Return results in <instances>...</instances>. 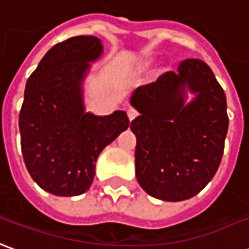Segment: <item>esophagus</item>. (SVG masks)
<instances>
[{
    "instance_id": "esophagus-1",
    "label": "esophagus",
    "mask_w": 249,
    "mask_h": 249,
    "mask_svg": "<svg viewBox=\"0 0 249 249\" xmlns=\"http://www.w3.org/2000/svg\"><path fill=\"white\" fill-rule=\"evenodd\" d=\"M127 116L130 121H134V119L138 116V111L135 110V108H133V107H130V108L127 110Z\"/></svg>"
}]
</instances>
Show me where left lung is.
<instances>
[{
  "mask_svg": "<svg viewBox=\"0 0 249 249\" xmlns=\"http://www.w3.org/2000/svg\"><path fill=\"white\" fill-rule=\"evenodd\" d=\"M188 90L195 95L189 104ZM130 103L139 112L130 128L142 189L173 202L200 193L220 166L229 124L225 93L209 65L184 60L176 72L137 88Z\"/></svg>",
  "mask_w": 249,
  "mask_h": 249,
  "instance_id": "obj_1",
  "label": "left lung"
}]
</instances>
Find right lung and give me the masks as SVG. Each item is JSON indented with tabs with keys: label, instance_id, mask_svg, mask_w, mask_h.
I'll return each instance as SVG.
<instances>
[{
	"label": "right lung",
	"instance_id": "1",
	"mask_svg": "<svg viewBox=\"0 0 249 249\" xmlns=\"http://www.w3.org/2000/svg\"><path fill=\"white\" fill-rule=\"evenodd\" d=\"M102 53L98 37H71L49 49L26 82L18 118L22 157L33 181L54 196L87 192L102 150L130 124L124 111H86L83 83Z\"/></svg>",
	"mask_w": 249,
	"mask_h": 249
}]
</instances>
